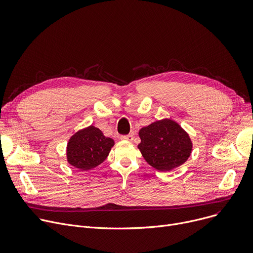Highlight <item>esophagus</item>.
<instances>
[{
	"label": "esophagus",
	"instance_id": "obj_1",
	"mask_svg": "<svg viewBox=\"0 0 253 253\" xmlns=\"http://www.w3.org/2000/svg\"><path fill=\"white\" fill-rule=\"evenodd\" d=\"M121 139L122 140H127V141H132V140H133V135H131V134H129V135H122Z\"/></svg>",
	"mask_w": 253,
	"mask_h": 253
}]
</instances>
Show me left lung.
Returning <instances> with one entry per match:
<instances>
[{
    "label": "left lung",
    "instance_id": "left-lung-1",
    "mask_svg": "<svg viewBox=\"0 0 253 253\" xmlns=\"http://www.w3.org/2000/svg\"><path fill=\"white\" fill-rule=\"evenodd\" d=\"M138 135L144 160L159 171H170L184 162L192 154L193 142L188 132L171 119H163L142 127Z\"/></svg>",
    "mask_w": 253,
    "mask_h": 253
}]
</instances>
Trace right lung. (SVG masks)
I'll list each match as a JSON object with an SVG mask.
<instances>
[{"mask_svg": "<svg viewBox=\"0 0 253 253\" xmlns=\"http://www.w3.org/2000/svg\"><path fill=\"white\" fill-rule=\"evenodd\" d=\"M115 141L105 137L95 126H88L77 131L66 145V161L81 171L100 165L108 158Z\"/></svg>", "mask_w": 253, "mask_h": 253, "instance_id": "obj_1", "label": "right lung"}]
</instances>
